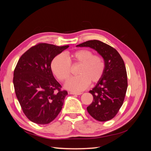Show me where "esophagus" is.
<instances>
[{"label":"esophagus","mask_w":151,"mask_h":151,"mask_svg":"<svg viewBox=\"0 0 151 151\" xmlns=\"http://www.w3.org/2000/svg\"><path fill=\"white\" fill-rule=\"evenodd\" d=\"M70 94H76V95H81L83 93H75V92H70Z\"/></svg>","instance_id":"obj_1"}]
</instances>
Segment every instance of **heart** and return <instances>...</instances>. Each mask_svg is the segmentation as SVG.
<instances>
[{
    "mask_svg": "<svg viewBox=\"0 0 151 151\" xmlns=\"http://www.w3.org/2000/svg\"><path fill=\"white\" fill-rule=\"evenodd\" d=\"M80 65L77 70V76L67 81L65 87L72 91L79 92L91 84L101 81L105 72L103 58L87 49H80L67 55V58L62 54L55 57L51 62L53 74L60 81H65L70 76L71 65Z\"/></svg>",
    "mask_w": 151,
    "mask_h": 151,
    "instance_id": "heart-1",
    "label": "heart"
}]
</instances>
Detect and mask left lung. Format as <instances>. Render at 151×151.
<instances>
[{
	"instance_id": "8db88e82",
	"label": "left lung",
	"mask_w": 151,
	"mask_h": 151,
	"mask_svg": "<svg viewBox=\"0 0 151 151\" xmlns=\"http://www.w3.org/2000/svg\"><path fill=\"white\" fill-rule=\"evenodd\" d=\"M76 47L93 48L104 59V74L101 81L89 91L93 101L87 110L98 121L111 120L122 106L127 92V75L124 62L115 48L101 41L89 40Z\"/></svg>"
}]
</instances>
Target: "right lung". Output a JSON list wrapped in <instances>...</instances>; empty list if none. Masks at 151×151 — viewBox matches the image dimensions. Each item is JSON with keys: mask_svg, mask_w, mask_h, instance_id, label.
Instances as JSON below:
<instances>
[{"mask_svg": "<svg viewBox=\"0 0 151 151\" xmlns=\"http://www.w3.org/2000/svg\"><path fill=\"white\" fill-rule=\"evenodd\" d=\"M68 47L36 45L22 55L14 71L16 97L26 117L37 124L52 122L62 108L68 93L55 79L51 62Z\"/></svg>", "mask_w": 151, "mask_h": 151, "instance_id": "obj_1", "label": "right lung"}]
</instances>
